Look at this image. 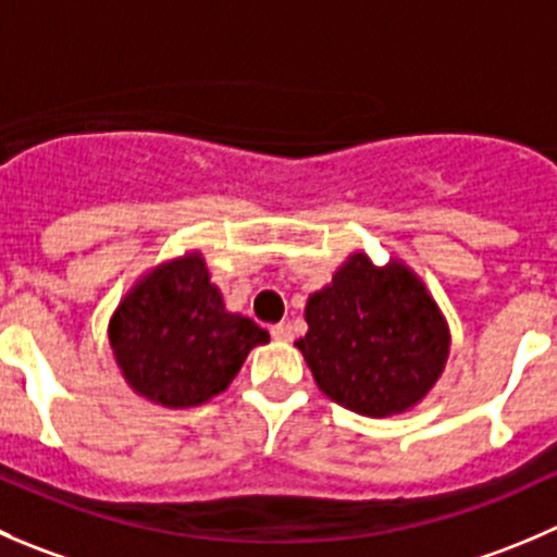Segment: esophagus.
Segmentation results:
<instances>
[{"label":"esophagus","instance_id":"obj_1","mask_svg":"<svg viewBox=\"0 0 557 557\" xmlns=\"http://www.w3.org/2000/svg\"><path fill=\"white\" fill-rule=\"evenodd\" d=\"M272 337L280 339V343H290V339H294V326H290V323H274Z\"/></svg>","mask_w":557,"mask_h":557}]
</instances>
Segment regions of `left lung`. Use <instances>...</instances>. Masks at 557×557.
Returning <instances> with one entry per match:
<instances>
[{
  "label": "left lung",
  "instance_id": "1",
  "mask_svg": "<svg viewBox=\"0 0 557 557\" xmlns=\"http://www.w3.org/2000/svg\"><path fill=\"white\" fill-rule=\"evenodd\" d=\"M296 339L318 388L354 413H408L444 375L451 329L424 280L403 261L354 250L305 307Z\"/></svg>",
  "mask_w": 557,
  "mask_h": 557
}]
</instances>
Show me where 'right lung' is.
I'll use <instances>...</instances> for the list:
<instances>
[{
    "label": "right lung",
    "instance_id": "right-lung-1",
    "mask_svg": "<svg viewBox=\"0 0 557 557\" xmlns=\"http://www.w3.org/2000/svg\"><path fill=\"white\" fill-rule=\"evenodd\" d=\"M269 334L231 312L201 250L158 263L127 288L108 318L119 375L163 408H196L231 386Z\"/></svg>",
    "mask_w": 557,
    "mask_h": 557
}]
</instances>
